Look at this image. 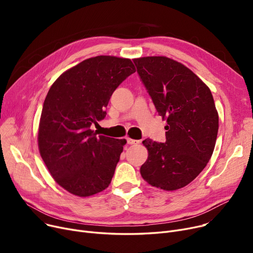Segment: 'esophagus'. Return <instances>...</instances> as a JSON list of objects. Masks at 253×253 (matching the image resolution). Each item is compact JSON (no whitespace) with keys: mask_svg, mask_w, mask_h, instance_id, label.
<instances>
[{"mask_svg":"<svg viewBox=\"0 0 253 253\" xmlns=\"http://www.w3.org/2000/svg\"><path fill=\"white\" fill-rule=\"evenodd\" d=\"M127 143L128 144H136V143H139V140H136V139H132V138H127Z\"/></svg>","mask_w":253,"mask_h":253,"instance_id":"34e87169","label":"esophagus"}]
</instances>
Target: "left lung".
Returning <instances> with one entry per match:
<instances>
[{"mask_svg":"<svg viewBox=\"0 0 253 253\" xmlns=\"http://www.w3.org/2000/svg\"><path fill=\"white\" fill-rule=\"evenodd\" d=\"M158 114L166 119V141H142L149 151L140 167L153 187L174 191L193 181L213 153L218 114L210 89L183 64L164 56L133 59Z\"/></svg>","mask_w":253,"mask_h":253,"instance_id":"1","label":"left lung"}]
</instances>
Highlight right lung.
<instances>
[{"label": "right lung", "mask_w": 253, "mask_h": 253, "mask_svg": "<svg viewBox=\"0 0 253 253\" xmlns=\"http://www.w3.org/2000/svg\"><path fill=\"white\" fill-rule=\"evenodd\" d=\"M135 68L130 59L96 56L64 72L45 98L39 150L55 181L88 197L109 187L125 139L97 135L91 127L106 116L114 91Z\"/></svg>", "instance_id": "add662e5"}]
</instances>
